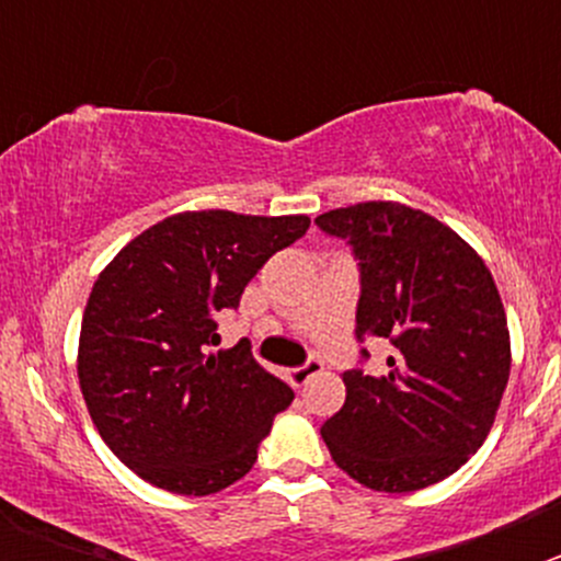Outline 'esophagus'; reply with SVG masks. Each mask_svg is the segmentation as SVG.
Here are the masks:
<instances>
[{
  "label": "esophagus",
  "instance_id": "esophagus-1",
  "mask_svg": "<svg viewBox=\"0 0 561 561\" xmlns=\"http://www.w3.org/2000/svg\"><path fill=\"white\" fill-rule=\"evenodd\" d=\"M323 370V362L320 359H309L304 362L300 368H289L286 370V379H289V385H295V388H300V385H306V381L311 379V376H317Z\"/></svg>",
  "mask_w": 561,
  "mask_h": 561
}]
</instances>
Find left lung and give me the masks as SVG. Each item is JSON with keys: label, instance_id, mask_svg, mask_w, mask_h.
I'll return each mask as SVG.
<instances>
[{"label": "left lung", "instance_id": "1", "mask_svg": "<svg viewBox=\"0 0 561 561\" xmlns=\"http://www.w3.org/2000/svg\"><path fill=\"white\" fill-rule=\"evenodd\" d=\"M314 225L359 261L356 340L393 345L381 376L342 374L345 404L320 430L325 447L374 492L427 489L483 447L508 385L512 340L492 272L458 232L399 202L336 207Z\"/></svg>", "mask_w": 561, "mask_h": 561}]
</instances>
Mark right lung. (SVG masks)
<instances>
[{"instance_id": "add662e5", "label": "right lung", "mask_w": 561, "mask_h": 561, "mask_svg": "<svg viewBox=\"0 0 561 561\" xmlns=\"http://www.w3.org/2000/svg\"><path fill=\"white\" fill-rule=\"evenodd\" d=\"M309 216L187 210L131 238L98 275L78 342V381L98 433L157 489L205 497L244 478L291 388L219 345L255 272L306 236Z\"/></svg>"}]
</instances>
